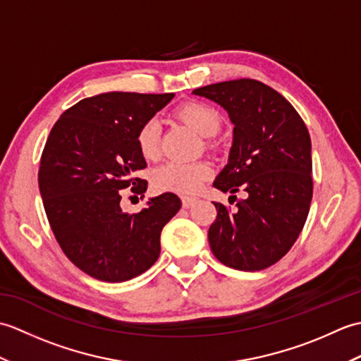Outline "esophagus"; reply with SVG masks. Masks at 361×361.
<instances>
[{
  "mask_svg": "<svg viewBox=\"0 0 361 361\" xmlns=\"http://www.w3.org/2000/svg\"><path fill=\"white\" fill-rule=\"evenodd\" d=\"M198 200L194 197H181V203H183V208H190V206H194Z\"/></svg>",
  "mask_w": 361,
  "mask_h": 361,
  "instance_id": "1",
  "label": "esophagus"
}]
</instances>
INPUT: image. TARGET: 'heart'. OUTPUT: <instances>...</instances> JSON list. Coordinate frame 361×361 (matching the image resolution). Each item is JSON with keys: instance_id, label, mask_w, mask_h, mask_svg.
<instances>
[{"instance_id": "b5f03b06", "label": "heart", "mask_w": 361, "mask_h": 361, "mask_svg": "<svg viewBox=\"0 0 361 361\" xmlns=\"http://www.w3.org/2000/svg\"><path fill=\"white\" fill-rule=\"evenodd\" d=\"M175 116L192 127L198 135L211 137L220 128V114L214 106L203 102H186L180 105ZM136 145L141 157L147 161L159 158V126L157 121H147L136 133ZM212 167L204 161L180 163L169 161L153 172V186L163 192H178L192 195L198 192L203 183L209 178Z\"/></svg>"}]
</instances>
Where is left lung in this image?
Masks as SVG:
<instances>
[{
	"mask_svg": "<svg viewBox=\"0 0 361 361\" xmlns=\"http://www.w3.org/2000/svg\"><path fill=\"white\" fill-rule=\"evenodd\" d=\"M226 110L233 145L214 188L247 197L229 211L214 203L217 219L208 231L211 250L221 264L259 271L293 247L310 209L312 142L309 130L286 97L265 83L237 79L192 91Z\"/></svg>",
	"mask_w": 361,
	"mask_h": 361,
	"instance_id": "8db88e82",
	"label": "left lung"
}]
</instances>
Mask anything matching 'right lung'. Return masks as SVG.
I'll return each mask as SVG.
<instances>
[{"instance_id": "1", "label": "right lung", "mask_w": 361, "mask_h": 361, "mask_svg": "<svg viewBox=\"0 0 361 361\" xmlns=\"http://www.w3.org/2000/svg\"><path fill=\"white\" fill-rule=\"evenodd\" d=\"M173 93H102L82 99L54 124L42 153L38 188L52 233L66 257L91 278L124 282L159 257V235L181 208L172 192L140 212L121 208L122 189L144 194L147 167L136 133Z\"/></svg>"}]
</instances>
